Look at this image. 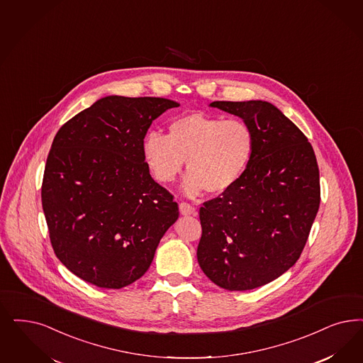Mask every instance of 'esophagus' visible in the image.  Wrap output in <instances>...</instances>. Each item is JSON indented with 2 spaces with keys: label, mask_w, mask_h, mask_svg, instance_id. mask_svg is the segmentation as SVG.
Returning <instances> with one entry per match:
<instances>
[{
  "label": "esophagus",
  "mask_w": 363,
  "mask_h": 363,
  "mask_svg": "<svg viewBox=\"0 0 363 363\" xmlns=\"http://www.w3.org/2000/svg\"><path fill=\"white\" fill-rule=\"evenodd\" d=\"M179 212H181L182 216H190V214H194L196 208L191 206L188 202H181L179 203Z\"/></svg>",
  "instance_id": "esophagus-1"
}]
</instances>
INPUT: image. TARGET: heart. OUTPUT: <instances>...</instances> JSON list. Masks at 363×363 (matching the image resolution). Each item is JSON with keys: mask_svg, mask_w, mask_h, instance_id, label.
<instances>
[{"mask_svg": "<svg viewBox=\"0 0 363 363\" xmlns=\"http://www.w3.org/2000/svg\"><path fill=\"white\" fill-rule=\"evenodd\" d=\"M167 130V135L149 133L145 137L143 157L151 174L163 185L173 184L186 162L184 193L188 197L203 190L213 196L229 191L253 158V128L238 118L188 113L170 122Z\"/></svg>", "mask_w": 363, "mask_h": 363, "instance_id": "heart-1", "label": "heart"}]
</instances>
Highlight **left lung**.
Segmentation results:
<instances>
[{"label":"left lung","mask_w":363,"mask_h":363,"mask_svg":"<svg viewBox=\"0 0 363 363\" xmlns=\"http://www.w3.org/2000/svg\"><path fill=\"white\" fill-rule=\"evenodd\" d=\"M255 133L242 178L200 209L197 259L218 287L247 291L271 283L298 262L319 209V169L306 135L263 100L213 101Z\"/></svg>","instance_id":"8db88e82"}]
</instances>
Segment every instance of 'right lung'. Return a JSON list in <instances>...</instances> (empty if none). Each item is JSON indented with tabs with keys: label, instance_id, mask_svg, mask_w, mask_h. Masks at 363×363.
Here are the masks:
<instances>
[{
	"label": "right lung",
	"instance_id": "1",
	"mask_svg": "<svg viewBox=\"0 0 363 363\" xmlns=\"http://www.w3.org/2000/svg\"><path fill=\"white\" fill-rule=\"evenodd\" d=\"M178 106L106 96L64 123L52 142L41 186L50 244L89 284L118 289L145 275L178 218V203L151 178L142 151L152 121Z\"/></svg>",
	"mask_w": 363,
	"mask_h": 363
}]
</instances>
